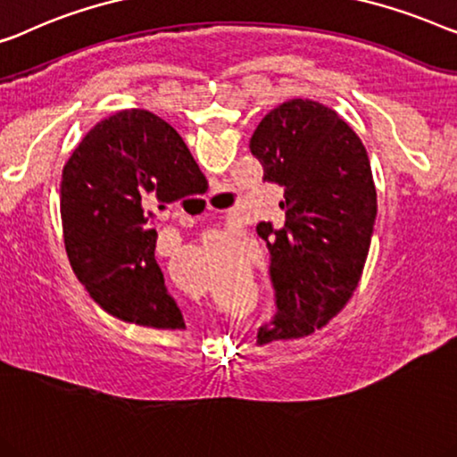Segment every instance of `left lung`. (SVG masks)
<instances>
[{
  "label": "left lung",
  "mask_w": 457,
  "mask_h": 457,
  "mask_svg": "<svg viewBox=\"0 0 457 457\" xmlns=\"http://www.w3.org/2000/svg\"><path fill=\"white\" fill-rule=\"evenodd\" d=\"M249 148L263 179L284 187L282 227L257 224L278 305L257 342L303 338L328 326L359 287L377 218L371 162L353 128L309 98L270 111Z\"/></svg>",
  "instance_id": "8db88e82"
}]
</instances>
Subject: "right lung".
I'll list each match as a JSON object with an SVG mask.
<instances>
[{
    "instance_id": "add662e5",
    "label": "right lung",
    "mask_w": 457,
    "mask_h": 457,
    "mask_svg": "<svg viewBox=\"0 0 457 457\" xmlns=\"http://www.w3.org/2000/svg\"><path fill=\"white\" fill-rule=\"evenodd\" d=\"M202 179L183 137L150 111L123 109L82 137L63 167L59 212L70 266L103 311L144 328H185L154 260L152 222Z\"/></svg>"
}]
</instances>
